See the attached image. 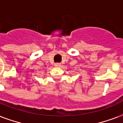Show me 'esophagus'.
<instances>
[{"mask_svg":"<svg viewBox=\"0 0 123 123\" xmlns=\"http://www.w3.org/2000/svg\"><path fill=\"white\" fill-rule=\"evenodd\" d=\"M55 67H60V66H61V64H60V63H55Z\"/></svg>","mask_w":123,"mask_h":123,"instance_id":"esophagus-1","label":"esophagus"}]
</instances>
